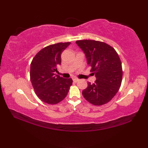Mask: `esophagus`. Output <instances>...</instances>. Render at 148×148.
<instances>
[{
    "label": "esophagus",
    "mask_w": 148,
    "mask_h": 148,
    "mask_svg": "<svg viewBox=\"0 0 148 148\" xmlns=\"http://www.w3.org/2000/svg\"><path fill=\"white\" fill-rule=\"evenodd\" d=\"M72 80H73V81L74 82H75V83H76V82H77L78 81H79V79H78V78H76V77H74V78H73V79H72Z\"/></svg>",
    "instance_id": "34e87169"
}]
</instances>
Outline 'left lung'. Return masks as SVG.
<instances>
[{
    "instance_id": "1",
    "label": "left lung",
    "mask_w": 148,
    "mask_h": 148,
    "mask_svg": "<svg viewBox=\"0 0 148 148\" xmlns=\"http://www.w3.org/2000/svg\"><path fill=\"white\" fill-rule=\"evenodd\" d=\"M76 43L82 49L90 66L91 72L97 79L88 83L83 90L87 101L95 106L109 102L119 89L122 80L120 58L115 49L105 42L94 40H77Z\"/></svg>"
}]
</instances>
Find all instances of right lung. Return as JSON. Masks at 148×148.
Wrapping results in <instances>:
<instances>
[{
    "instance_id": "1",
    "label": "right lung",
    "mask_w": 148,
    "mask_h": 148,
    "mask_svg": "<svg viewBox=\"0 0 148 148\" xmlns=\"http://www.w3.org/2000/svg\"><path fill=\"white\" fill-rule=\"evenodd\" d=\"M71 42H60L42 49L30 65V81L37 97L42 102L56 104L67 96L72 84L71 78L55 74L61 64V54Z\"/></svg>"
}]
</instances>
